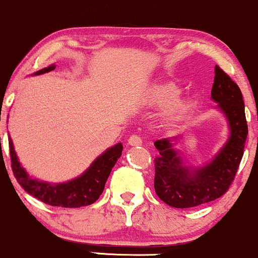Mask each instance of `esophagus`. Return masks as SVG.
Listing matches in <instances>:
<instances>
[{"label": "esophagus", "mask_w": 258, "mask_h": 258, "mask_svg": "<svg viewBox=\"0 0 258 258\" xmlns=\"http://www.w3.org/2000/svg\"><path fill=\"white\" fill-rule=\"evenodd\" d=\"M128 144L130 146H140V145H143V139L139 137V135H132L128 139Z\"/></svg>", "instance_id": "obj_1"}]
</instances>
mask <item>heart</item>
Masks as SVG:
<instances>
[{"label": "heart", "instance_id": "obj_1", "mask_svg": "<svg viewBox=\"0 0 258 258\" xmlns=\"http://www.w3.org/2000/svg\"><path fill=\"white\" fill-rule=\"evenodd\" d=\"M180 92L181 90L178 84L173 82H167V80H162V82H157L151 85V88L149 89V91L146 94V100L150 106L167 107L174 103L178 100ZM186 108V103L178 101L173 106V112L179 114L181 112H184Z\"/></svg>", "mask_w": 258, "mask_h": 258}]
</instances>
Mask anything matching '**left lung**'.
I'll return each mask as SVG.
<instances>
[{
  "instance_id": "8db88e82",
  "label": "left lung",
  "mask_w": 258,
  "mask_h": 258,
  "mask_svg": "<svg viewBox=\"0 0 258 258\" xmlns=\"http://www.w3.org/2000/svg\"><path fill=\"white\" fill-rule=\"evenodd\" d=\"M215 83L211 96L228 118L230 137L221 152L207 166L190 173L169 139L155 141L160 156L155 158V191L168 206L190 208L221 198L235 179L244 155L247 121L244 100L239 86L221 67L215 68Z\"/></svg>"
}]
</instances>
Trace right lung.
Listing matches in <instances>:
<instances>
[{
    "label": "right lung",
    "mask_w": 258,
    "mask_h": 258,
    "mask_svg": "<svg viewBox=\"0 0 258 258\" xmlns=\"http://www.w3.org/2000/svg\"><path fill=\"white\" fill-rule=\"evenodd\" d=\"M54 66H50L36 72V74H43L53 71ZM11 156V167H12L13 175L20 186L31 196L50 206L77 208L82 206H89L98 200L100 195L105 189V184L108 179L109 173L115 164L118 158L120 157L123 145L120 143L111 147L101 155L91 167L80 175L79 178L68 183L51 185L47 183L29 178V175L23 169L17 158L16 151L11 138L8 139Z\"/></svg>",
    "instance_id": "add662e5"
}]
</instances>
